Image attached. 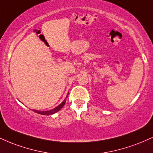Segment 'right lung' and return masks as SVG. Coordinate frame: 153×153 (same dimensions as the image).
I'll use <instances>...</instances> for the list:
<instances>
[{"label": "right lung", "instance_id": "right-lung-1", "mask_svg": "<svg viewBox=\"0 0 153 153\" xmlns=\"http://www.w3.org/2000/svg\"><path fill=\"white\" fill-rule=\"evenodd\" d=\"M65 102H66V99H65L64 101H63V102L61 103L58 106H57V107H56V108H53V109H52V110L47 111H38V110H32V111H34L36 112V113L39 114H42V115H51V114H53L56 113V112H57V111H58L60 110L61 108H62V107H63V106H64V105L65 104Z\"/></svg>", "mask_w": 153, "mask_h": 153}]
</instances>
